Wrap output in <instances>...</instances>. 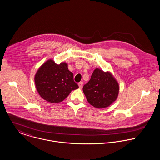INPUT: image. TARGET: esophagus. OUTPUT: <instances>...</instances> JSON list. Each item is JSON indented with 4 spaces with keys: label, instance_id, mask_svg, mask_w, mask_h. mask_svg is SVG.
<instances>
[{
    "label": "esophagus",
    "instance_id": "esophagus-1",
    "mask_svg": "<svg viewBox=\"0 0 160 160\" xmlns=\"http://www.w3.org/2000/svg\"><path fill=\"white\" fill-rule=\"evenodd\" d=\"M83 82H79V83H78V86H79V88H82V86H83Z\"/></svg>",
    "mask_w": 160,
    "mask_h": 160
}]
</instances>
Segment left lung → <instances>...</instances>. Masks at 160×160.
Segmentation results:
<instances>
[{
	"label": "left lung",
	"mask_w": 160,
	"mask_h": 160,
	"mask_svg": "<svg viewBox=\"0 0 160 160\" xmlns=\"http://www.w3.org/2000/svg\"><path fill=\"white\" fill-rule=\"evenodd\" d=\"M118 83L109 72L96 69L83 91L88 102L98 108L108 107L118 98Z\"/></svg>",
	"instance_id": "left-lung-1"
}]
</instances>
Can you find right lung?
Returning a JSON list of instances; mask_svg holds the SVG:
<instances>
[{
  "mask_svg": "<svg viewBox=\"0 0 160 160\" xmlns=\"http://www.w3.org/2000/svg\"><path fill=\"white\" fill-rule=\"evenodd\" d=\"M35 85L41 97L50 103H57L66 98L70 92L78 88L74 75L68 64H56L52 60L43 64L35 77Z\"/></svg>",
  "mask_w": 160,
  "mask_h": 160,
  "instance_id": "1",
  "label": "right lung"
}]
</instances>
